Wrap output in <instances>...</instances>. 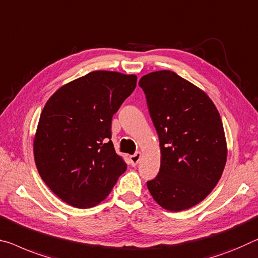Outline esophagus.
<instances>
[{
    "instance_id": "obj_1",
    "label": "esophagus",
    "mask_w": 258,
    "mask_h": 258,
    "mask_svg": "<svg viewBox=\"0 0 258 258\" xmlns=\"http://www.w3.org/2000/svg\"><path fill=\"white\" fill-rule=\"evenodd\" d=\"M141 157H142L141 152H136L135 154H133V156H130L129 159H130V164H132V166H136L138 164V161H140Z\"/></svg>"
}]
</instances>
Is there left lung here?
Segmentation results:
<instances>
[{
    "label": "left lung",
    "mask_w": 258,
    "mask_h": 258,
    "mask_svg": "<svg viewBox=\"0 0 258 258\" xmlns=\"http://www.w3.org/2000/svg\"><path fill=\"white\" fill-rule=\"evenodd\" d=\"M138 85L160 142V169L149 191L168 211L187 210L212 191L225 168L219 112L204 91L170 70L145 75Z\"/></svg>",
    "instance_id": "8db88e82"
}]
</instances>
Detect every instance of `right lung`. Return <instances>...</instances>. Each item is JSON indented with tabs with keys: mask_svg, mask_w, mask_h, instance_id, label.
<instances>
[{
	"mask_svg": "<svg viewBox=\"0 0 258 258\" xmlns=\"http://www.w3.org/2000/svg\"><path fill=\"white\" fill-rule=\"evenodd\" d=\"M136 82L135 75L92 71L63 85L43 107L33 143L35 165L48 188L71 207L98 205L125 172L110 128Z\"/></svg>",
	"mask_w": 258,
	"mask_h": 258,
	"instance_id": "obj_1",
	"label": "right lung"
}]
</instances>
